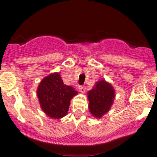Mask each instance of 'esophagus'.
I'll return each instance as SVG.
<instances>
[{
  "instance_id": "obj_1",
  "label": "esophagus",
  "mask_w": 157,
  "mask_h": 157,
  "mask_svg": "<svg viewBox=\"0 0 157 157\" xmlns=\"http://www.w3.org/2000/svg\"><path fill=\"white\" fill-rule=\"evenodd\" d=\"M78 90L81 93H85L86 92V87L83 86H78Z\"/></svg>"
}]
</instances>
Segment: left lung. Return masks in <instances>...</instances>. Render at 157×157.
<instances>
[{
  "label": "left lung",
  "mask_w": 157,
  "mask_h": 157,
  "mask_svg": "<svg viewBox=\"0 0 157 157\" xmlns=\"http://www.w3.org/2000/svg\"><path fill=\"white\" fill-rule=\"evenodd\" d=\"M115 90L110 83L102 79L88 92L89 109L94 117L100 119L111 109L115 99Z\"/></svg>",
  "instance_id": "left-lung-1"
}]
</instances>
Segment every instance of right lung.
Returning <instances> with one entry per match:
<instances>
[{
  "label": "right lung",
  "mask_w": 157,
  "mask_h": 157,
  "mask_svg": "<svg viewBox=\"0 0 157 157\" xmlns=\"http://www.w3.org/2000/svg\"><path fill=\"white\" fill-rule=\"evenodd\" d=\"M77 94L73 87L65 85L57 72L44 78L37 90L41 109L52 119H60L66 116L71 100Z\"/></svg>",
  "instance_id": "right-lung-1"
}]
</instances>
